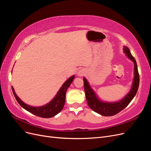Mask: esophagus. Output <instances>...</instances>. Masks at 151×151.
<instances>
[{"instance_id":"1","label":"esophagus","mask_w":151,"mask_h":151,"mask_svg":"<svg viewBox=\"0 0 151 151\" xmlns=\"http://www.w3.org/2000/svg\"><path fill=\"white\" fill-rule=\"evenodd\" d=\"M85 74V70L83 69H81L78 72V76H83Z\"/></svg>"}]
</instances>
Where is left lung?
<instances>
[{
  "label": "left lung",
  "mask_w": 151,
  "mask_h": 151,
  "mask_svg": "<svg viewBox=\"0 0 151 151\" xmlns=\"http://www.w3.org/2000/svg\"><path fill=\"white\" fill-rule=\"evenodd\" d=\"M123 51H124L127 57L134 63V78L130 92L120 101L114 103L103 102L101 101L96 95L93 89L91 88L88 81L85 78H83L84 91L87 102H88L89 106L93 111L103 116H113L120 112L129 105L137 92L139 86V74L137 62L134 57L132 55L129 48L124 47H123Z\"/></svg>",
  "instance_id": "1"
}]
</instances>
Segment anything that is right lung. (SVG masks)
I'll list each match as a JSON object with an SVG mask.
<instances>
[{
    "instance_id": "obj_1",
    "label": "right lung",
    "mask_w": 151,
    "mask_h": 151,
    "mask_svg": "<svg viewBox=\"0 0 151 151\" xmlns=\"http://www.w3.org/2000/svg\"><path fill=\"white\" fill-rule=\"evenodd\" d=\"M75 76H72L69 79H68L65 83L62 85L60 90L58 91L57 95L55 98L49 102L48 104L43 105L42 106L39 107H34L29 106L28 104H25L23 101H22L20 98L17 96V94L15 93L14 89L13 87H12V92L14 95L21 106L25 109L26 110L31 113L33 115H35L40 117L42 118H51L60 112L63 108L65 104V94L68 87L70 86V84L72 83L74 80Z\"/></svg>"
}]
</instances>
